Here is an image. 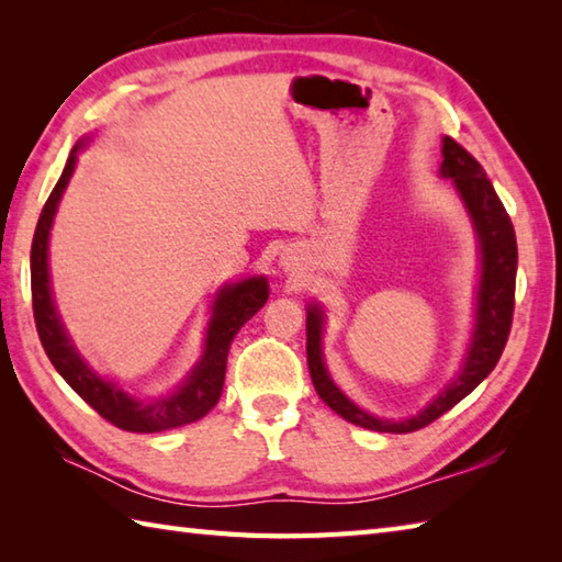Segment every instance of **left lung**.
<instances>
[{"instance_id":"left-lung-1","label":"left lung","mask_w":562,"mask_h":562,"mask_svg":"<svg viewBox=\"0 0 562 562\" xmlns=\"http://www.w3.org/2000/svg\"><path fill=\"white\" fill-rule=\"evenodd\" d=\"M441 154H445L441 176L453 178V186H457L461 200L465 202V210L471 214L475 232H479L483 254L479 324H475L473 342L461 374L453 379L423 413H417L411 420H381V417H374L357 408V405L345 398L340 389L333 384L326 372L324 357H321V324H324V314H321L318 306H312L306 312V362L316 393L328 408L336 411L345 420L360 425L364 429H374V432H415V429L427 427L429 423H435L437 417L451 411L453 405L469 396V393L493 372L512 330L517 284L515 226H512L509 214L503 202H499L491 178L485 176L483 166L473 159V154L465 151L459 142L451 137H445Z\"/></svg>"}]
</instances>
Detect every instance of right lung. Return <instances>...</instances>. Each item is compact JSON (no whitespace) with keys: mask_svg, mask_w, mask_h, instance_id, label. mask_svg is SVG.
Here are the masks:
<instances>
[{"mask_svg":"<svg viewBox=\"0 0 562 562\" xmlns=\"http://www.w3.org/2000/svg\"><path fill=\"white\" fill-rule=\"evenodd\" d=\"M77 149L79 147L71 149L63 176H59L50 198H47L43 205L31 244L33 316L43 350L50 357V362L59 372V376H63L67 384L103 417V420L125 429V432H164V429L195 423L217 405L224 386L226 355H229L232 340L236 338V333L241 330L246 321L258 314V308L268 302V282L262 278H250L222 290L217 304H214L205 355H202L200 364L190 372L186 384L178 389L173 396L142 403L133 396H127V393L111 384V381L99 379L87 364H83L77 350L71 348L67 333L63 324H59L53 306L50 278H47V236H50L57 202L65 193L71 171H75Z\"/></svg>","mask_w":562,"mask_h":562,"instance_id":"right-lung-1","label":"right lung"}]
</instances>
